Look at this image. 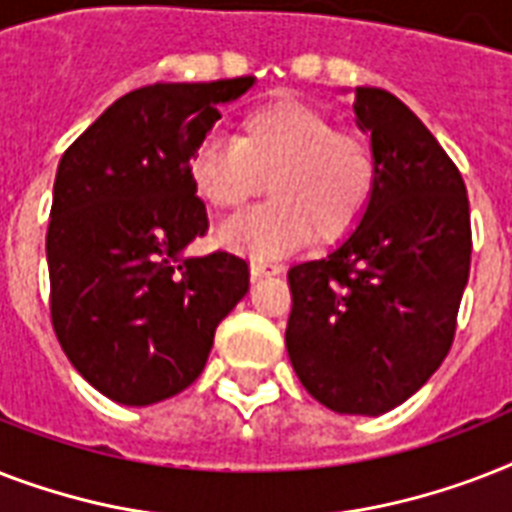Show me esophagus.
I'll use <instances>...</instances> for the list:
<instances>
[{
  "instance_id": "34e87169",
  "label": "esophagus",
  "mask_w": 512,
  "mask_h": 512,
  "mask_svg": "<svg viewBox=\"0 0 512 512\" xmlns=\"http://www.w3.org/2000/svg\"><path fill=\"white\" fill-rule=\"evenodd\" d=\"M281 271V265L268 263V260H252V276L260 279V276H276Z\"/></svg>"
}]
</instances>
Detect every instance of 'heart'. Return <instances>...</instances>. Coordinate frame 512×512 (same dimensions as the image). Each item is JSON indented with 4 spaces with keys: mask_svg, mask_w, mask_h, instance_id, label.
Returning <instances> with one entry per match:
<instances>
[{
    "mask_svg": "<svg viewBox=\"0 0 512 512\" xmlns=\"http://www.w3.org/2000/svg\"><path fill=\"white\" fill-rule=\"evenodd\" d=\"M188 172L217 212H239L265 177L271 201L220 228L225 247L260 260L300 247L311 233L335 241L353 231L377 185V154L327 111L276 98L241 116L233 143H204Z\"/></svg>",
    "mask_w": 512,
    "mask_h": 512,
    "instance_id": "obj_1",
    "label": "heart"
}]
</instances>
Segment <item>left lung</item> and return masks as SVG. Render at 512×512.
I'll use <instances>...</instances> for the list:
<instances>
[{"label":"left lung","mask_w":512,"mask_h":512,"mask_svg":"<svg viewBox=\"0 0 512 512\" xmlns=\"http://www.w3.org/2000/svg\"><path fill=\"white\" fill-rule=\"evenodd\" d=\"M353 111L372 132L377 185L332 255L289 268L287 350L319 404L377 417L452 348L473 236L465 180L428 127L377 87H356Z\"/></svg>","instance_id":"1"}]
</instances>
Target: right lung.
I'll list each match as a JSON object with an SVG mask.
<instances>
[{"label":"right lung","instance_id":"add662e5","mask_svg":"<svg viewBox=\"0 0 512 512\" xmlns=\"http://www.w3.org/2000/svg\"><path fill=\"white\" fill-rule=\"evenodd\" d=\"M255 76L159 82L111 103L66 148L52 188L50 319L76 372L111 401L159 404L207 364L247 295L244 257H180L209 231L191 159Z\"/></svg>","mask_w":512,"mask_h":512}]
</instances>
